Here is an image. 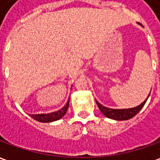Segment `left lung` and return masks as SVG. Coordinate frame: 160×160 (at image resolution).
<instances>
[{
  "mask_svg": "<svg viewBox=\"0 0 160 160\" xmlns=\"http://www.w3.org/2000/svg\"><path fill=\"white\" fill-rule=\"evenodd\" d=\"M150 95V94H149ZM148 95V97H149ZM148 97L147 98V99L141 103L140 105H138L136 107L134 108H129V109H120V110H118V109H111V108H107L102 105L101 104H99L97 100H96V103H97L98 106L99 108L100 111L103 113V114L108 118H111V119H114V120L118 121H124V120H128L130 119L133 117H134L135 115L137 114L139 111H141L142 107L144 106V104H146V102L148 100Z\"/></svg>",
  "mask_w": 160,
  "mask_h": 160,
  "instance_id": "1",
  "label": "left lung"
}]
</instances>
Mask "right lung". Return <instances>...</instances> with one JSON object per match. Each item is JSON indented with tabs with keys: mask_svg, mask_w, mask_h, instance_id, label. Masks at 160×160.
I'll use <instances>...</instances> for the list:
<instances>
[{
	"mask_svg": "<svg viewBox=\"0 0 160 160\" xmlns=\"http://www.w3.org/2000/svg\"><path fill=\"white\" fill-rule=\"evenodd\" d=\"M68 105H69V98L68 99L67 104L62 109H60L59 111L51 112V113H47V114L31 115V117L38 122H50L57 121L61 119L64 115L66 114Z\"/></svg>",
	"mask_w": 160,
	"mask_h": 160,
	"instance_id": "obj_1",
	"label": "right lung"
}]
</instances>
